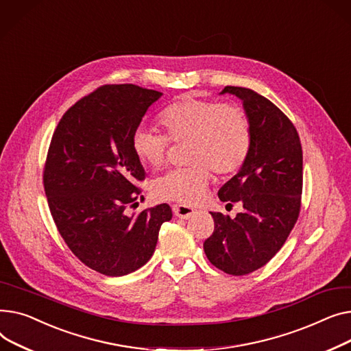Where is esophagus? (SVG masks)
<instances>
[{
  "label": "esophagus",
  "instance_id": "esophagus-1",
  "mask_svg": "<svg viewBox=\"0 0 351 351\" xmlns=\"http://www.w3.org/2000/svg\"><path fill=\"white\" fill-rule=\"evenodd\" d=\"M173 211H174L176 217L184 218V219L190 218L195 213V210L193 207H190V205H185V204H174Z\"/></svg>",
  "mask_w": 351,
  "mask_h": 351
}]
</instances>
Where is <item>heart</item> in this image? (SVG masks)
<instances>
[{"instance_id": "1", "label": "heart", "mask_w": 351, "mask_h": 351, "mask_svg": "<svg viewBox=\"0 0 351 351\" xmlns=\"http://www.w3.org/2000/svg\"><path fill=\"white\" fill-rule=\"evenodd\" d=\"M161 133L137 129L132 136L134 156L152 170L166 164L170 143L185 144V162L156 180L154 194L161 199L197 204L211 181L237 173L252 146L248 113L235 103L181 97L164 108L157 117Z\"/></svg>"}]
</instances>
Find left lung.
Returning <instances> with one entry per match:
<instances>
[{
    "label": "left lung",
    "instance_id": "1",
    "mask_svg": "<svg viewBox=\"0 0 351 351\" xmlns=\"http://www.w3.org/2000/svg\"><path fill=\"white\" fill-rule=\"evenodd\" d=\"M222 93L243 101L252 128V146L241 170L218 191L221 201L241 202L230 218L211 213L214 232L204 251L219 271L242 276L269 262L299 218L303 190V153L299 133L276 105L248 88L225 86Z\"/></svg>",
    "mask_w": 351,
    "mask_h": 351
}]
</instances>
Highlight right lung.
<instances>
[{"mask_svg": "<svg viewBox=\"0 0 351 351\" xmlns=\"http://www.w3.org/2000/svg\"><path fill=\"white\" fill-rule=\"evenodd\" d=\"M161 95L132 84L101 85L72 105L52 134L43 174L51 215L73 255L101 275L137 271L173 217L169 204L128 214L146 178L132 136Z\"/></svg>", "mask_w": 351, "mask_h": 351, "instance_id": "add662e5", "label": "right lung"}]
</instances>
